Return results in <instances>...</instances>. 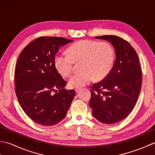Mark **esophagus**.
Listing matches in <instances>:
<instances>
[{
    "mask_svg": "<svg viewBox=\"0 0 155 155\" xmlns=\"http://www.w3.org/2000/svg\"><path fill=\"white\" fill-rule=\"evenodd\" d=\"M74 91H75V92H76V93H78V92H79V91H81V88H75V89H74Z\"/></svg>",
    "mask_w": 155,
    "mask_h": 155,
    "instance_id": "esophagus-1",
    "label": "esophagus"
}]
</instances>
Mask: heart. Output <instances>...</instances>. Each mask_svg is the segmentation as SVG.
I'll use <instances>...</instances> for the list:
<instances>
[{"mask_svg": "<svg viewBox=\"0 0 155 155\" xmlns=\"http://www.w3.org/2000/svg\"><path fill=\"white\" fill-rule=\"evenodd\" d=\"M68 53H58L54 58V65L62 76L68 77L73 71L74 61L81 62L83 71L68 80L69 86L72 88L86 86L94 78L103 79L111 70L114 60V48L107 42L81 41L71 46Z\"/></svg>", "mask_w": 155, "mask_h": 155, "instance_id": "b5f03b06", "label": "heart"}]
</instances>
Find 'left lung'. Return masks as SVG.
Returning a JSON list of instances; mask_svg holds the SVG:
<instances>
[{
	"label": "left lung",
	"instance_id": "obj_1",
	"mask_svg": "<svg viewBox=\"0 0 155 155\" xmlns=\"http://www.w3.org/2000/svg\"><path fill=\"white\" fill-rule=\"evenodd\" d=\"M94 38L110 42L116 58L107 77L92 87L89 106L97 120L114 124L133 109L140 91L142 72L137 52L127 41L114 35Z\"/></svg>",
	"mask_w": 155,
	"mask_h": 155
}]
</instances>
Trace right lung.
<instances>
[{"label":"right lung","mask_w":155,"mask_h":155,"mask_svg":"<svg viewBox=\"0 0 155 155\" xmlns=\"http://www.w3.org/2000/svg\"><path fill=\"white\" fill-rule=\"evenodd\" d=\"M72 40L42 37L20 54L15 72V91L27 116L39 124L52 126L66 117L76 93L67 85L54 65L55 54ZM55 92V94L54 93Z\"/></svg>","instance_id":"add662e5"}]
</instances>
